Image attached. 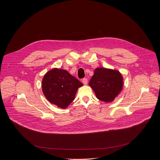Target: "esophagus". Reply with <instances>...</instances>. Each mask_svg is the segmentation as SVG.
<instances>
[{"label": "esophagus", "instance_id": "obj_1", "mask_svg": "<svg viewBox=\"0 0 160 160\" xmlns=\"http://www.w3.org/2000/svg\"><path fill=\"white\" fill-rule=\"evenodd\" d=\"M82 83H83L84 85H86V84H88V79H86V78H84V79H82Z\"/></svg>", "mask_w": 160, "mask_h": 160}]
</instances>
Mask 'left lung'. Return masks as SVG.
Segmentation results:
<instances>
[{
	"label": "left lung",
	"mask_w": 160,
	"mask_h": 160,
	"mask_svg": "<svg viewBox=\"0 0 160 160\" xmlns=\"http://www.w3.org/2000/svg\"><path fill=\"white\" fill-rule=\"evenodd\" d=\"M122 79L118 71L98 68L95 69L89 84L95 92L98 99L110 102H112L121 91Z\"/></svg>",
	"instance_id": "8db88e82"
}]
</instances>
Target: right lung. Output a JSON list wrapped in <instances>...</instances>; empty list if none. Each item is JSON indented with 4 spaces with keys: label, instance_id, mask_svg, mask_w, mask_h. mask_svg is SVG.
<instances>
[{
    "label": "right lung",
    "instance_id": "obj_1",
    "mask_svg": "<svg viewBox=\"0 0 160 160\" xmlns=\"http://www.w3.org/2000/svg\"><path fill=\"white\" fill-rule=\"evenodd\" d=\"M82 84L67 71L55 68L47 72L42 82L47 99L58 107L66 108L74 100L78 89Z\"/></svg>",
    "mask_w": 160,
    "mask_h": 160
}]
</instances>
